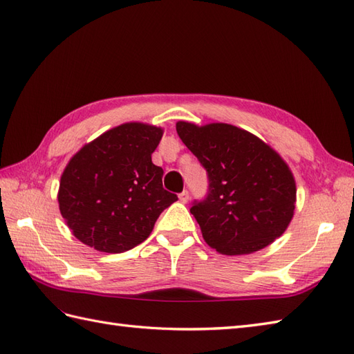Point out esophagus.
<instances>
[{"instance_id":"esophagus-1","label":"esophagus","mask_w":354,"mask_h":354,"mask_svg":"<svg viewBox=\"0 0 354 354\" xmlns=\"http://www.w3.org/2000/svg\"><path fill=\"white\" fill-rule=\"evenodd\" d=\"M188 199H190V194H188V192H187V190H184L183 193L179 194V201L183 202V203H187V202H188Z\"/></svg>"}]
</instances>
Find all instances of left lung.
<instances>
[{"instance_id":"left-lung-1","label":"left lung","mask_w":354,"mask_h":354,"mask_svg":"<svg viewBox=\"0 0 354 354\" xmlns=\"http://www.w3.org/2000/svg\"><path fill=\"white\" fill-rule=\"evenodd\" d=\"M179 138L208 174V196L190 212L209 248L249 254L267 248L291 223L295 180L288 164L257 136L229 123H176Z\"/></svg>"}]
</instances>
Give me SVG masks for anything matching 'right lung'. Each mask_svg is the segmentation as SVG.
Wrapping results in <instances>:
<instances>
[{
    "mask_svg": "<svg viewBox=\"0 0 354 354\" xmlns=\"http://www.w3.org/2000/svg\"><path fill=\"white\" fill-rule=\"evenodd\" d=\"M162 128L128 122L84 145L64 167L59 208L73 236L88 248L122 253L151 235L161 212L178 201L162 188L152 153Z\"/></svg>",
    "mask_w": 354,
    "mask_h": 354,
    "instance_id": "add662e5",
    "label": "right lung"
}]
</instances>
